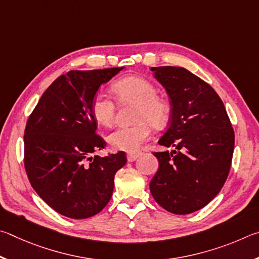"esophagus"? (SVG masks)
<instances>
[{"label": "esophagus", "instance_id": "1", "mask_svg": "<svg viewBox=\"0 0 259 259\" xmlns=\"http://www.w3.org/2000/svg\"><path fill=\"white\" fill-rule=\"evenodd\" d=\"M140 156H141V152H128L127 153V160H128L130 162L134 161V160H137Z\"/></svg>", "mask_w": 259, "mask_h": 259}]
</instances>
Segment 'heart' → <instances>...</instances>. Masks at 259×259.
<instances>
[{
	"mask_svg": "<svg viewBox=\"0 0 259 259\" xmlns=\"http://www.w3.org/2000/svg\"><path fill=\"white\" fill-rule=\"evenodd\" d=\"M112 92L120 103H137L131 126H120L108 134L107 141L115 150L137 151L151 135V126L164 127L169 119L170 104L157 94L155 84L142 76H127L112 85ZM91 113L98 124L111 126L115 121L116 106L104 93L99 92L91 102Z\"/></svg>",
	"mask_w": 259,
	"mask_h": 259,
	"instance_id": "b5f03b06",
	"label": "heart"
}]
</instances>
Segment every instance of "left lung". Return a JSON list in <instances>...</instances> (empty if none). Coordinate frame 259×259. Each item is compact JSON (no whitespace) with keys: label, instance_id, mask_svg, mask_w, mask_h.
Returning a JSON list of instances; mask_svg holds the SVG:
<instances>
[{"label":"left lung","instance_id":"obj_1","mask_svg":"<svg viewBox=\"0 0 259 259\" xmlns=\"http://www.w3.org/2000/svg\"><path fill=\"white\" fill-rule=\"evenodd\" d=\"M170 99L168 130L158 141L174 147L153 152L159 168L150 182L167 211L187 215L209 203L223 188L234 150V131L219 94L183 67H152Z\"/></svg>","mask_w":259,"mask_h":259}]
</instances>
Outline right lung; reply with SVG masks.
<instances>
[{"mask_svg":"<svg viewBox=\"0 0 259 259\" xmlns=\"http://www.w3.org/2000/svg\"><path fill=\"white\" fill-rule=\"evenodd\" d=\"M122 68L59 76L27 120L24 164L29 182L52 209L69 219L84 220L101 211L112 196L116 171L127 161L124 151L91 156L107 147L95 133L91 102L100 85Z\"/></svg>","mask_w":259,"mask_h":259,"instance_id":"1","label":"right lung"}]
</instances>
